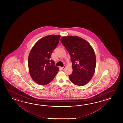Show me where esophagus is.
Wrapping results in <instances>:
<instances>
[{
  "label": "esophagus",
  "mask_w": 123,
  "mask_h": 123,
  "mask_svg": "<svg viewBox=\"0 0 123 123\" xmlns=\"http://www.w3.org/2000/svg\"><path fill=\"white\" fill-rule=\"evenodd\" d=\"M65 67H66V66H65V65H64L63 67H62V69L63 70L65 69Z\"/></svg>",
  "instance_id": "obj_1"
}]
</instances>
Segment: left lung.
I'll list each match as a JSON object with an SVG mask.
<instances>
[{"label":"left lung","mask_w":123,"mask_h":123,"mask_svg":"<svg viewBox=\"0 0 123 123\" xmlns=\"http://www.w3.org/2000/svg\"><path fill=\"white\" fill-rule=\"evenodd\" d=\"M61 42L70 56L73 69L69 75L70 81L78 86L86 85L94 75L96 67L93 48L88 42L77 36L63 37Z\"/></svg>","instance_id":"left-lung-1"}]
</instances>
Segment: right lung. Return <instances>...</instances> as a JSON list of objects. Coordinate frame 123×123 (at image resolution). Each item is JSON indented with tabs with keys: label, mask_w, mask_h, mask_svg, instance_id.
I'll return each instance as SVG.
<instances>
[{
	"label": "right lung",
	"mask_w": 123,
	"mask_h": 123,
	"mask_svg": "<svg viewBox=\"0 0 123 123\" xmlns=\"http://www.w3.org/2000/svg\"><path fill=\"white\" fill-rule=\"evenodd\" d=\"M60 35H51L43 37L34 45L28 58L29 72L31 78L40 85L49 84L58 73L59 68L50 59L58 46Z\"/></svg>",
	"instance_id": "obj_1"
}]
</instances>
